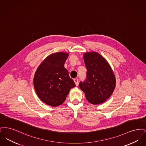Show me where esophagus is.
Masks as SVG:
<instances>
[{"mask_svg": "<svg viewBox=\"0 0 146 146\" xmlns=\"http://www.w3.org/2000/svg\"><path fill=\"white\" fill-rule=\"evenodd\" d=\"M74 83L76 84V86H78V84H79V80H78V78H75V79H74Z\"/></svg>", "mask_w": 146, "mask_h": 146, "instance_id": "obj_1", "label": "esophagus"}]
</instances>
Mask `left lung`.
<instances>
[{
    "mask_svg": "<svg viewBox=\"0 0 146 146\" xmlns=\"http://www.w3.org/2000/svg\"><path fill=\"white\" fill-rule=\"evenodd\" d=\"M83 57L86 78L80 82L79 88L90 104H102L114 91L116 85L115 76L109 63L100 54L88 52Z\"/></svg>",
    "mask_w": 146,
    "mask_h": 146,
    "instance_id": "left-lung-1",
    "label": "left lung"
}]
</instances>
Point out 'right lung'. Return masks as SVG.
<instances>
[{
    "instance_id": "right-lung-1",
    "label": "right lung",
    "mask_w": 146,
    "mask_h": 146,
    "mask_svg": "<svg viewBox=\"0 0 146 146\" xmlns=\"http://www.w3.org/2000/svg\"><path fill=\"white\" fill-rule=\"evenodd\" d=\"M69 54L58 52L48 56L35 72L33 84L39 98L48 105L57 107L64 102L76 86L64 64Z\"/></svg>"
}]
</instances>
